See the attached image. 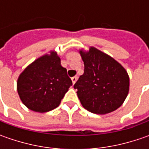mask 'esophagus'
<instances>
[{"label":"esophagus","mask_w":149,"mask_h":149,"mask_svg":"<svg viewBox=\"0 0 149 149\" xmlns=\"http://www.w3.org/2000/svg\"><path fill=\"white\" fill-rule=\"evenodd\" d=\"M77 79H78V77H77V76H74V77H72V78H71L72 82H73V84H74L76 83V81H77Z\"/></svg>","instance_id":"esophagus-1"}]
</instances>
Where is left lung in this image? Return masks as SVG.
I'll list each match as a JSON object with an SVG mask.
<instances>
[{"instance_id": "8db88e82", "label": "left lung", "mask_w": 149, "mask_h": 149, "mask_svg": "<svg viewBox=\"0 0 149 149\" xmlns=\"http://www.w3.org/2000/svg\"><path fill=\"white\" fill-rule=\"evenodd\" d=\"M84 72L74 88L85 109L106 114L122 105L129 91V76L121 64L94 46L79 50Z\"/></svg>"}]
</instances>
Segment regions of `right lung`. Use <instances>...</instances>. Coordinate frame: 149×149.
I'll return each mask as SVG.
<instances>
[{"instance_id": "right-lung-1", "label": "right lung", "mask_w": 149, "mask_h": 149, "mask_svg": "<svg viewBox=\"0 0 149 149\" xmlns=\"http://www.w3.org/2000/svg\"><path fill=\"white\" fill-rule=\"evenodd\" d=\"M72 85L55 50L43 54L20 73L17 92L21 102L32 111L45 113L60 105Z\"/></svg>"}]
</instances>
